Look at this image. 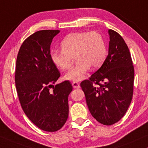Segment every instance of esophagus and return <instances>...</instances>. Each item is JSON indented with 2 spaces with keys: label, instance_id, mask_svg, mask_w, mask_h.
Listing matches in <instances>:
<instances>
[{
  "label": "esophagus",
  "instance_id": "obj_1",
  "mask_svg": "<svg viewBox=\"0 0 148 148\" xmlns=\"http://www.w3.org/2000/svg\"><path fill=\"white\" fill-rule=\"evenodd\" d=\"M72 84L73 87L75 88V89H78V88H79V84L77 82H73Z\"/></svg>",
  "mask_w": 148,
  "mask_h": 148
}]
</instances>
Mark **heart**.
Segmentation results:
<instances>
[{
    "label": "heart",
    "mask_w": 148,
    "mask_h": 148,
    "mask_svg": "<svg viewBox=\"0 0 148 148\" xmlns=\"http://www.w3.org/2000/svg\"><path fill=\"white\" fill-rule=\"evenodd\" d=\"M61 50L52 49L50 58L59 69H69L73 62L77 63L66 73L65 79L71 81L82 79L90 69L102 65L107 56V47L103 38L96 31L75 32L68 35L61 42Z\"/></svg>",
    "instance_id": "1"
}]
</instances>
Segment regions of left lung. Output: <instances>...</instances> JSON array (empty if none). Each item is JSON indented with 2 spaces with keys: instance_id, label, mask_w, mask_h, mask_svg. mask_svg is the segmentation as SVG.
I'll list each match as a JSON object with an SVG mask.
<instances>
[{
  "instance_id": "1",
  "label": "left lung",
  "mask_w": 148,
  "mask_h": 148,
  "mask_svg": "<svg viewBox=\"0 0 148 148\" xmlns=\"http://www.w3.org/2000/svg\"><path fill=\"white\" fill-rule=\"evenodd\" d=\"M108 54L103 65L80 87L92 115L99 123L112 125L123 117L132 102L134 69L130 52L118 33L108 31Z\"/></svg>"
}]
</instances>
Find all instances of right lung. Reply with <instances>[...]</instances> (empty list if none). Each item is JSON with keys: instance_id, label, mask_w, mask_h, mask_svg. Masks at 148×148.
<instances>
[{"instance_id": "obj_1", "label": "right lung", "mask_w": 148, "mask_h": 148, "mask_svg": "<svg viewBox=\"0 0 148 148\" xmlns=\"http://www.w3.org/2000/svg\"><path fill=\"white\" fill-rule=\"evenodd\" d=\"M59 30H42L29 36L21 45L15 68V85L24 113L43 131L54 132L69 117V81L53 85L61 76L50 58V45ZM53 89H51V88Z\"/></svg>"}]
</instances>
